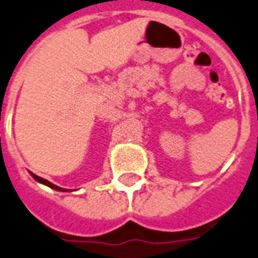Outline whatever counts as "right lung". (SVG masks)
Masks as SVG:
<instances>
[{"label":"right lung","mask_w":258,"mask_h":258,"mask_svg":"<svg viewBox=\"0 0 258 258\" xmlns=\"http://www.w3.org/2000/svg\"><path fill=\"white\" fill-rule=\"evenodd\" d=\"M31 175H33V178H34V179H37L38 182L43 183V184H46V186L51 187V188H54V190H57V191H67V190H64V188H61V187H57V186H55V184H52V183H51V182H48V180L43 179V178H40V176L35 175V174H33V172H31Z\"/></svg>","instance_id":"right-lung-1"}]
</instances>
